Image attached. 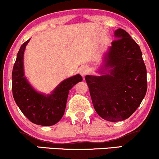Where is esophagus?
<instances>
[{"mask_svg":"<svg viewBox=\"0 0 159 159\" xmlns=\"http://www.w3.org/2000/svg\"><path fill=\"white\" fill-rule=\"evenodd\" d=\"M79 72H80V74L81 75L82 77H85V76L87 75L88 73H89V69H88L87 66H81V67L80 68Z\"/></svg>","mask_w":159,"mask_h":159,"instance_id":"obj_1","label":"esophagus"}]
</instances>
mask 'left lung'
I'll use <instances>...</instances> for the list:
<instances>
[{"mask_svg":"<svg viewBox=\"0 0 159 159\" xmlns=\"http://www.w3.org/2000/svg\"><path fill=\"white\" fill-rule=\"evenodd\" d=\"M116 40L108 47L98 73L86 75L96 112L108 121L127 119L147 93V69L140 47L125 30L114 32Z\"/></svg>","mask_w":159,"mask_h":159,"instance_id":"obj_1","label":"left lung"}]
</instances>
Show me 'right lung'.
Segmentation results:
<instances>
[{
    "label": "right lung",
    "mask_w": 159,
    "mask_h": 159,
    "mask_svg": "<svg viewBox=\"0 0 159 159\" xmlns=\"http://www.w3.org/2000/svg\"><path fill=\"white\" fill-rule=\"evenodd\" d=\"M29 39L21 45L13 66V98L22 113L32 123L41 126L54 125L64 114L69 91L83 78L79 74L61 81L50 94L35 90L24 75V54Z\"/></svg>",
    "instance_id": "obj_1"
}]
</instances>
